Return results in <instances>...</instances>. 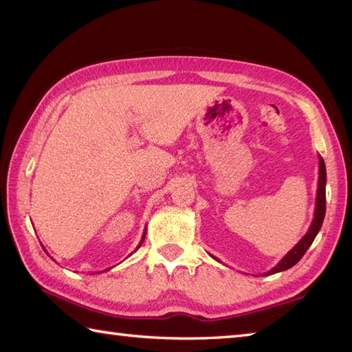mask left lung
<instances>
[{"label":"left lung","mask_w":352,"mask_h":352,"mask_svg":"<svg viewBox=\"0 0 352 352\" xmlns=\"http://www.w3.org/2000/svg\"><path fill=\"white\" fill-rule=\"evenodd\" d=\"M325 184H327V170H325V163L324 159L319 155V180H318V193H316V208H315V218L311 221V226L309 228L307 233L302 236V239L298 242L294 248H292L286 256H284L280 263L274 266L271 271L265 272L263 275H272L281 271H287L292 266H295L298 261L302 258V256L310 248V245L315 241V237L318 236L320 227H322V222L325 218ZM213 257V256H212ZM214 260L221 261L219 258L213 257Z\"/></svg>","instance_id":"8db88e82"}]
</instances>
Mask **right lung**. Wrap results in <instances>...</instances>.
Masks as SVG:
<instances>
[{
  "label": "right lung",
  "mask_w": 352,
  "mask_h": 352,
  "mask_svg": "<svg viewBox=\"0 0 352 352\" xmlns=\"http://www.w3.org/2000/svg\"><path fill=\"white\" fill-rule=\"evenodd\" d=\"M145 234H146V228H145V231H144V236H142V241L139 242V245H138V248H136V250H139V248H140V245L144 243V241H145ZM136 250H134V251H136ZM111 267H113V266H111ZM111 267H109V269H111ZM109 269H106V271H109Z\"/></svg>",
  "instance_id": "add662e5"
}]
</instances>
